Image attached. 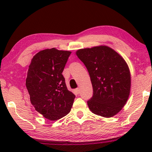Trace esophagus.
<instances>
[{
	"label": "esophagus",
	"instance_id": "esophagus-1",
	"mask_svg": "<svg viewBox=\"0 0 152 152\" xmlns=\"http://www.w3.org/2000/svg\"><path fill=\"white\" fill-rule=\"evenodd\" d=\"M80 88H77L76 89H75V92L77 93V94H78V93H80Z\"/></svg>",
	"mask_w": 152,
	"mask_h": 152
}]
</instances>
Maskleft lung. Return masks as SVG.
<instances>
[{"label":"left lung","instance_id":"obj_1","mask_svg":"<svg viewBox=\"0 0 152 152\" xmlns=\"http://www.w3.org/2000/svg\"><path fill=\"white\" fill-rule=\"evenodd\" d=\"M76 54L88 70L92 83L93 96L87 101L89 109L104 118L115 115L129 95L131 75L127 64L107 46L80 49Z\"/></svg>","mask_w":152,"mask_h":152}]
</instances>
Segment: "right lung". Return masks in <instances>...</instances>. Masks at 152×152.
<instances>
[{"label": "right lung", "mask_w": 152, "mask_h": 152, "mask_svg": "<svg viewBox=\"0 0 152 152\" xmlns=\"http://www.w3.org/2000/svg\"><path fill=\"white\" fill-rule=\"evenodd\" d=\"M70 51L55 48L39 52L32 58L26 78L30 102L39 113L57 120L70 111L75 97L66 87L62 75Z\"/></svg>", "instance_id": "obj_1"}]
</instances>
